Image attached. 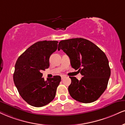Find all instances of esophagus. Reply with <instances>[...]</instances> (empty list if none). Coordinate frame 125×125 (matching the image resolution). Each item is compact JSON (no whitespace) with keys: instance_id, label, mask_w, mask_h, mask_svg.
<instances>
[{"instance_id":"obj_1","label":"esophagus","mask_w":125,"mask_h":125,"mask_svg":"<svg viewBox=\"0 0 125 125\" xmlns=\"http://www.w3.org/2000/svg\"><path fill=\"white\" fill-rule=\"evenodd\" d=\"M64 77H66L65 75H62V76H61V79H62V80L63 79Z\"/></svg>"}]
</instances>
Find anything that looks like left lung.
Returning <instances> with one entry per match:
<instances>
[{
	"label": "left lung",
	"instance_id": "8db88e82",
	"mask_svg": "<svg viewBox=\"0 0 125 125\" xmlns=\"http://www.w3.org/2000/svg\"><path fill=\"white\" fill-rule=\"evenodd\" d=\"M63 50L69 57L72 67L79 69L80 80L70 77L69 94L75 100L91 103L97 100L107 87L111 76L109 62L104 52L90 41L82 38L62 40L58 51Z\"/></svg>",
	"mask_w": 125,
	"mask_h": 125
}]
</instances>
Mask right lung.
<instances>
[{
	"label": "right lung",
	"instance_id": "add662e5",
	"mask_svg": "<svg viewBox=\"0 0 125 125\" xmlns=\"http://www.w3.org/2000/svg\"><path fill=\"white\" fill-rule=\"evenodd\" d=\"M57 41L37 42L22 53L15 64L13 80L20 95L30 105L41 107L51 103L56 95L61 81L55 76L45 81L42 70L49 66V58L56 51Z\"/></svg>",
	"mask_w": 125,
	"mask_h": 125
}]
</instances>
